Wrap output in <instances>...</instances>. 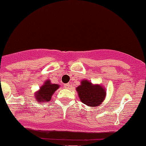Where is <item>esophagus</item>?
I'll return each instance as SVG.
<instances>
[{"instance_id": "34e87169", "label": "esophagus", "mask_w": 146, "mask_h": 146, "mask_svg": "<svg viewBox=\"0 0 146 146\" xmlns=\"http://www.w3.org/2000/svg\"><path fill=\"white\" fill-rule=\"evenodd\" d=\"M70 84H64V87L66 88H70Z\"/></svg>"}]
</instances>
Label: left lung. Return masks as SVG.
<instances>
[{
    "mask_svg": "<svg viewBox=\"0 0 146 146\" xmlns=\"http://www.w3.org/2000/svg\"><path fill=\"white\" fill-rule=\"evenodd\" d=\"M76 90L81 102L89 106H98L105 98L106 91L103 87L100 85H93L87 80L82 81L81 85Z\"/></svg>",
    "mask_w": 146,
    "mask_h": 146,
    "instance_id": "left-lung-1",
    "label": "left lung"
}]
</instances>
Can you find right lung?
Returning a JSON list of instances; mask_svg holds the SVG:
<instances>
[{
	"instance_id": "add662e5",
	"label": "right lung",
	"mask_w": 146,
	"mask_h": 146,
	"mask_svg": "<svg viewBox=\"0 0 146 146\" xmlns=\"http://www.w3.org/2000/svg\"><path fill=\"white\" fill-rule=\"evenodd\" d=\"M59 88L58 84H52L49 80L46 81L40 89L35 94L36 100L40 102H46L51 100L52 95Z\"/></svg>"
}]
</instances>
